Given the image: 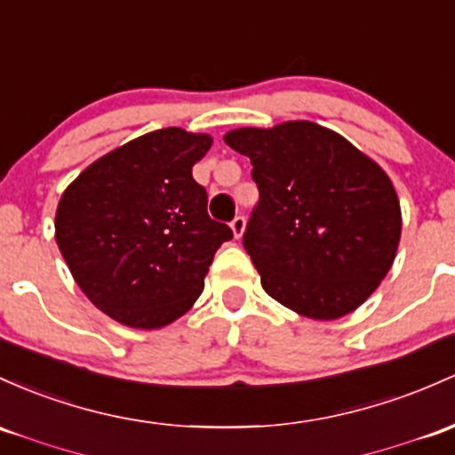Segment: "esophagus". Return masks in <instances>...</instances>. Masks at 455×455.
<instances>
[{"label": "esophagus", "instance_id": "1", "mask_svg": "<svg viewBox=\"0 0 455 455\" xmlns=\"http://www.w3.org/2000/svg\"><path fill=\"white\" fill-rule=\"evenodd\" d=\"M231 231H233V235H235V237H242L243 231H246V218L237 216L235 220H233V222H231Z\"/></svg>", "mask_w": 455, "mask_h": 455}]
</instances>
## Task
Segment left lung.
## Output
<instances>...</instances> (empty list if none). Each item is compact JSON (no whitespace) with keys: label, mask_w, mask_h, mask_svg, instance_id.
Returning <instances> with one entry per match:
<instances>
[{"label":"left lung","mask_w":455,"mask_h":455,"mask_svg":"<svg viewBox=\"0 0 455 455\" xmlns=\"http://www.w3.org/2000/svg\"><path fill=\"white\" fill-rule=\"evenodd\" d=\"M224 142L252 164L261 198L243 248L267 296L319 322L356 311L388 274L402 237L388 174L311 121L231 129Z\"/></svg>","instance_id":"left-lung-1"}]
</instances>
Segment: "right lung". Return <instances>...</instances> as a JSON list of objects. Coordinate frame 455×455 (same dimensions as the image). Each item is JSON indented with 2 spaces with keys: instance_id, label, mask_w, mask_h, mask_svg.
Wrapping results in <instances>:
<instances>
[{
  "instance_id": "right-lung-1",
  "label": "right lung",
  "mask_w": 455,
  "mask_h": 455,
  "mask_svg": "<svg viewBox=\"0 0 455 455\" xmlns=\"http://www.w3.org/2000/svg\"><path fill=\"white\" fill-rule=\"evenodd\" d=\"M212 142L181 127L144 133L90 164L60 198V252L88 300L123 326L155 331L186 315L233 237L192 177Z\"/></svg>"
}]
</instances>
